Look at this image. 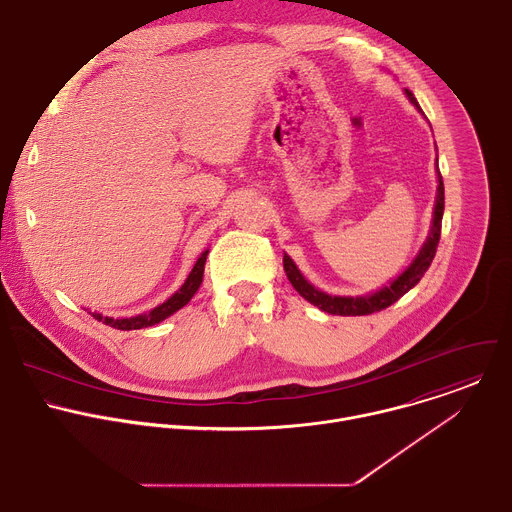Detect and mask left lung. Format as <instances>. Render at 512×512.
Instances as JSON below:
<instances>
[{
    "label": "left lung",
    "instance_id": "obj_1",
    "mask_svg": "<svg viewBox=\"0 0 512 512\" xmlns=\"http://www.w3.org/2000/svg\"><path fill=\"white\" fill-rule=\"evenodd\" d=\"M409 101L419 109L415 97L411 91H405ZM421 111V109H419ZM442 216H444V180L442 174L437 172V196H435V208H433V221H431V231L427 241L423 243L419 255L413 259V263L389 285H385L383 289L375 291V294L369 296H358V298H340V296H328L324 291L316 289L296 267V263L289 259V255L283 253V269L285 275L289 279V283L296 287L298 294L308 300L310 304L318 306L322 312L334 314V316H367V314H375L381 312L385 308H389L391 304H395L399 298H403L411 287H415L419 283V279L423 277V273L429 269L435 251H437V243H440V235H442Z\"/></svg>",
    "mask_w": 512,
    "mask_h": 512
}]
</instances>
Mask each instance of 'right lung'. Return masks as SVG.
Masks as SVG:
<instances>
[{
  "label": "right lung",
  "mask_w": 512,
  "mask_h": 512,
  "mask_svg": "<svg viewBox=\"0 0 512 512\" xmlns=\"http://www.w3.org/2000/svg\"><path fill=\"white\" fill-rule=\"evenodd\" d=\"M206 255L208 251H204L198 261L194 263L190 275L186 277L184 285L176 291V294L172 298H168L164 304H160L158 308H154L152 312L148 314H139V316H133V318H107L103 314H97V312H89L93 314L95 320L111 326V328H117V330H139V328H148V326H154V324H160L162 320H166L168 316H172L174 312H178L180 308H184L192 296L198 291L200 283H202V275H204V263H206Z\"/></svg>",
  "instance_id": "1"
}]
</instances>
